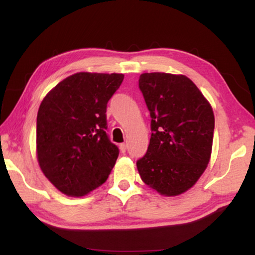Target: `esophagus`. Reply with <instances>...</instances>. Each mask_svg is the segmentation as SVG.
Wrapping results in <instances>:
<instances>
[{"label": "esophagus", "mask_w": 255, "mask_h": 255, "mask_svg": "<svg viewBox=\"0 0 255 255\" xmlns=\"http://www.w3.org/2000/svg\"><path fill=\"white\" fill-rule=\"evenodd\" d=\"M119 148H120V150H122V152L124 153V152H126V149H127V144L126 143H122L119 145Z\"/></svg>", "instance_id": "obj_1"}]
</instances>
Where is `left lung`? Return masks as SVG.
<instances>
[{"label":"left lung","instance_id":"1","mask_svg":"<svg viewBox=\"0 0 255 255\" xmlns=\"http://www.w3.org/2000/svg\"><path fill=\"white\" fill-rule=\"evenodd\" d=\"M138 85L152 118L149 145L136 163L138 172L161 195H181L197 182L209 163L213 109L184 75L144 73Z\"/></svg>","mask_w":255,"mask_h":255}]
</instances>
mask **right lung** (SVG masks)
Listing matches in <instances>:
<instances>
[{"instance_id": "right-lung-1", "label": "right lung", "mask_w": 255, "mask_h": 255, "mask_svg": "<svg viewBox=\"0 0 255 255\" xmlns=\"http://www.w3.org/2000/svg\"><path fill=\"white\" fill-rule=\"evenodd\" d=\"M124 74L81 72L47 94L37 115V157L60 192L82 197L105 183L119 148L107 135V105Z\"/></svg>"}]
</instances>
